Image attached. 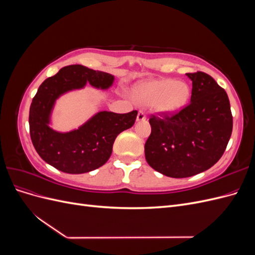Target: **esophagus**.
I'll return each mask as SVG.
<instances>
[{
    "label": "esophagus",
    "mask_w": 255,
    "mask_h": 255,
    "mask_svg": "<svg viewBox=\"0 0 255 255\" xmlns=\"http://www.w3.org/2000/svg\"><path fill=\"white\" fill-rule=\"evenodd\" d=\"M145 115H144V113L143 112H141V111H139L138 112V114H137V118H136V120L137 121H144L145 120Z\"/></svg>",
    "instance_id": "esophagus-1"
}]
</instances>
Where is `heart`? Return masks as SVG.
<instances>
[{
	"instance_id": "heart-1",
	"label": "heart",
	"mask_w": 255,
	"mask_h": 255,
	"mask_svg": "<svg viewBox=\"0 0 255 255\" xmlns=\"http://www.w3.org/2000/svg\"><path fill=\"white\" fill-rule=\"evenodd\" d=\"M190 96L185 83L173 79H156L137 83L132 89L135 102L142 106H155L156 111L171 116L182 111Z\"/></svg>"
}]
</instances>
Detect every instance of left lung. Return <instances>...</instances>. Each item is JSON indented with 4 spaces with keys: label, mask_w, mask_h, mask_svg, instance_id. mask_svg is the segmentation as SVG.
I'll list each match as a JSON object with an SVG mask.
<instances>
[{
    "label": "left lung",
    "mask_w": 255,
    "mask_h": 255,
    "mask_svg": "<svg viewBox=\"0 0 255 255\" xmlns=\"http://www.w3.org/2000/svg\"><path fill=\"white\" fill-rule=\"evenodd\" d=\"M190 103L171 118L150 119L144 155L154 170L182 179L201 173L222 156L233 128L227 92L204 72L186 73Z\"/></svg>",
    "instance_id": "1"
}]
</instances>
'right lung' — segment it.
Wrapping results in <instances>:
<instances>
[{"instance_id":"1","label":"right lung","mask_w":255,"mask_h":255,"mask_svg":"<svg viewBox=\"0 0 255 255\" xmlns=\"http://www.w3.org/2000/svg\"><path fill=\"white\" fill-rule=\"evenodd\" d=\"M115 76L82 65L61 68L38 88L29 109V133L39 156L58 170L81 174L103 166L112 155L116 137L132 128L137 112L116 114L101 111L92 115L79 128L68 132L53 128V112L56 101L70 91L84 89L89 84L107 90Z\"/></svg>"}]
</instances>
